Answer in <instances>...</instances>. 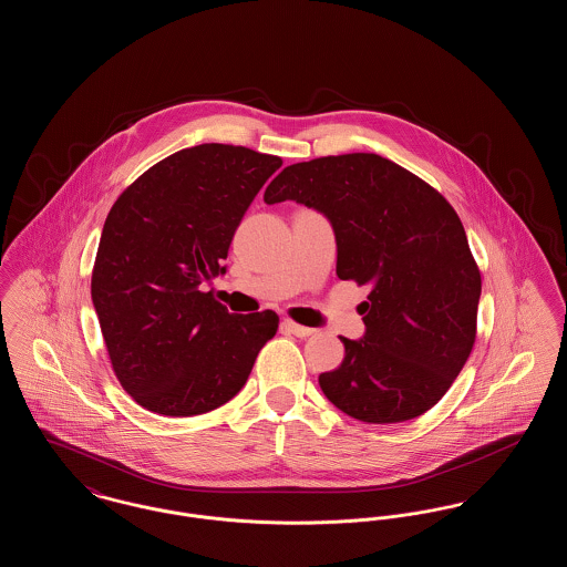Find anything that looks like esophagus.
Here are the masks:
<instances>
[{"label":"esophagus","instance_id":"obj_1","mask_svg":"<svg viewBox=\"0 0 567 567\" xmlns=\"http://www.w3.org/2000/svg\"><path fill=\"white\" fill-rule=\"evenodd\" d=\"M282 329H285L287 333H293L297 338H308V336H312V333L317 331V329H310V327L296 323V321H291V319H285V321H282Z\"/></svg>","mask_w":567,"mask_h":567}]
</instances>
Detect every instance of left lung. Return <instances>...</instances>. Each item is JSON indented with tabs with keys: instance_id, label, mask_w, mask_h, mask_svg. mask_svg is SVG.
Returning a JSON list of instances; mask_svg holds the SVG:
<instances>
[{
	"instance_id": "left-lung-1",
	"label": "left lung",
	"mask_w": 567,
	"mask_h": 567,
	"mask_svg": "<svg viewBox=\"0 0 567 567\" xmlns=\"http://www.w3.org/2000/svg\"><path fill=\"white\" fill-rule=\"evenodd\" d=\"M266 204L296 199L336 231L342 280L372 291L365 336L319 377L327 400L363 423H402L442 400L474 340L481 270L455 208L425 181L374 153L285 167Z\"/></svg>"
}]
</instances>
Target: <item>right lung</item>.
<instances>
[{
    "instance_id": "obj_1",
    "label": "right lung",
    "mask_w": 567,
    "mask_h": 567,
    "mask_svg": "<svg viewBox=\"0 0 567 567\" xmlns=\"http://www.w3.org/2000/svg\"><path fill=\"white\" fill-rule=\"evenodd\" d=\"M280 165L246 146H190L148 167L110 208L91 297L114 377L142 408L215 410L276 336L274 310L231 315L202 287L225 271L244 213Z\"/></svg>"
}]
</instances>
